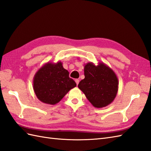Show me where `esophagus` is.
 Listing matches in <instances>:
<instances>
[{
    "label": "esophagus",
    "instance_id": "obj_1",
    "mask_svg": "<svg viewBox=\"0 0 151 151\" xmlns=\"http://www.w3.org/2000/svg\"><path fill=\"white\" fill-rule=\"evenodd\" d=\"M75 82H76V85L77 86H78V83H79V80L78 79H75Z\"/></svg>",
    "mask_w": 151,
    "mask_h": 151
}]
</instances>
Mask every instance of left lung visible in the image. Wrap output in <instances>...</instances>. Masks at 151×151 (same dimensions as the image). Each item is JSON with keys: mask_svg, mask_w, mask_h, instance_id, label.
<instances>
[{"mask_svg": "<svg viewBox=\"0 0 151 151\" xmlns=\"http://www.w3.org/2000/svg\"><path fill=\"white\" fill-rule=\"evenodd\" d=\"M84 75L85 78L78 87L92 105L100 109L114 101L118 92L119 81L109 66L101 62L97 65L88 63L84 65Z\"/></svg>", "mask_w": 151, "mask_h": 151, "instance_id": "obj_1", "label": "left lung"}]
</instances>
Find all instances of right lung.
Segmentation results:
<instances>
[{
	"mask_svg": "<svg viewBox=\"0 0 151 151\" xmlns=\"http://www.w3.org/2000/svg\"><path fill=\"white\" fill-rule=\"evenodd\" d=\"M69 74L60 61L45 64L38 69L33 79L34 91L38 99L48 105L59 103L71 88L76 86Z\"/></svg>",
	"mask_w": 151,
	"mask_h": 151,
	"instance_id": "add662e5",
	"label": "right lung"
}]
</instances>
